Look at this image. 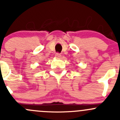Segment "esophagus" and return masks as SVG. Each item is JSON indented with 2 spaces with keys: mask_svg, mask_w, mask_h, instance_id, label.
<instances>
[{
  "mask_svg": "<svg viewBox=\"0 0 120 120\" xmlns=\"http://www.w3.org/2000/svg\"><path fill=\"white\" fill-rule=\"evenodd\" d=\"M56 57H61V54L59 53H56Z\"/></svg>",
  "mask_w": 120,
  "mask_h": 120,
  "instance_id": "1",
  "label": "esophagus"
}]
</instances>
